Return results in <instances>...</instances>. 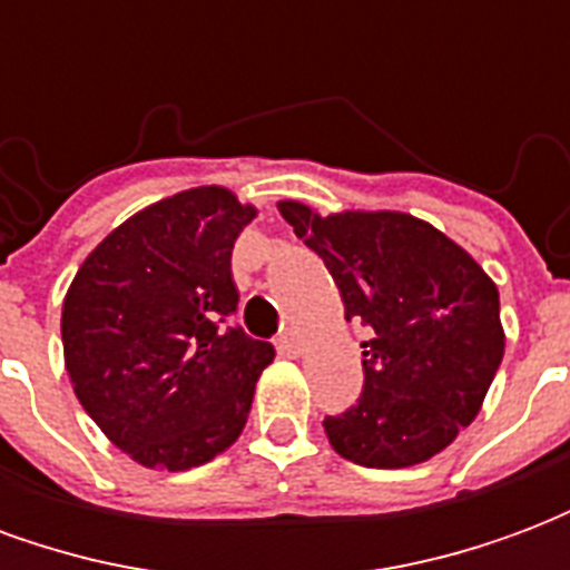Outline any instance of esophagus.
<instances>
[{
  "mask_svg": "<svg viewBox=\"0 0 570 570\" xmlns=\"http://www.w3.org/2000/svg\"><path fill=\"white\" fill-rule=\"evenodd\" d=\"M277 351L289 360L298 357V354H302V335H298L296 330H286V333L277 338Z\"/></svg>",
  "mask_w": 570,
  "mask_h": 570,
  "instance_id": "esophagus-1",
  "label": "esophagus"
}]
</instances>
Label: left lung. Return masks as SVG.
<instances>
[{
  "label": "left lung",
  "mask_w": 570,
  "mask_h": 570,
  "mask_svg": "<svg viewBox=\"0 0 570 570\" xmlns=\"http://www.w3.org/2000/svg\"><path fill=\"white\" fill-rule=\"evenodd\" d=\"M333 274L345 321L370 326L357 406L326 415L330 445L360 466L396 470L440 454L476 419L507 335L498 286L440 228L400 210L321 216L277 200Z\"/></svg>",
  "instance_id": "obj_1"
}]
</instances>
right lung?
Returning a JSON list of instances; mask_svg holds the SVG:
<instances>
[{
    "instance_id": "1",
    "label": "right lung",
    "mask_w": 570,
    "mask_h": 570,
    "mask_svg": "<svg viewBox=\"0 0 570 570\" xmlns=\"http://www.w3.org/2000/svg\"><path fill=\"white\" fill-rule=\"evenodd\" d=\"M225 186L176 191L88 253L63 298V363L106 440L149 470L232 449L274 347L232 326V249L256 219Z\"/></svg>"
}]
</instances>
